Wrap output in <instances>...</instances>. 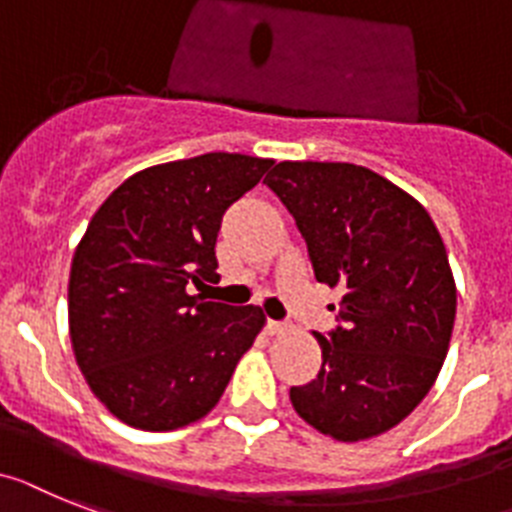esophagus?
Returning a JSON list of instances; mask_svg holds the SVG:
<instances>
[{
	"label": "esophagus",
	"instance_id": "esophagus-1",
	"mask_svg": "<svg viewBox=\"0 0 512 512\" xmlns=\"http://www.w3.org/2000/svg\"><path fill=\"white\" fill-rule=\"evenodd\" d=\"M265 330H268L270 336H281V333H286V330H289V325L281 320H268L265 322Z\"/></svg>",
	"mask_w": 512,
	"mask_h": 512
}]
</instances>
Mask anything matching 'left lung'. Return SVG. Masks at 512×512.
<instances>
[{"label":"left lung","instance_id":"1","mask_svg":"<svg viewBox=\"0 0 512 512\" xmlns=\"http://www.w3.org/2000/svg\"><path fill=\"white\" fill-rule=\"evenodd\" d=\"M307 242L320 283L341 291L322 367L291 388L304 422L343 442L382 435L422 403L455 322L448 252L427 210L356 163L283 161L265 176Z\"/></svg>","mask_w":512,"mask_h":512}]
</instances>
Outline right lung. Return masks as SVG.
<instances>
[{"mask_svg":"<svg viewBox=\"0 0 512 512\" xmlns=\"http://www.w3.org/2000/svg\"><path fill=\"white\" fill-rule=\"evenodd\" d=\"M268 158L205 153L119 184L70 270V336L98 401L124 424L169 432L203 419L263 328L260 307L192 296L216 281L223 213Z\"/></svg>","mask_w":512,"mask_h":512,"instance_id":"add662e5","label":"right lung"}]
</instances>
